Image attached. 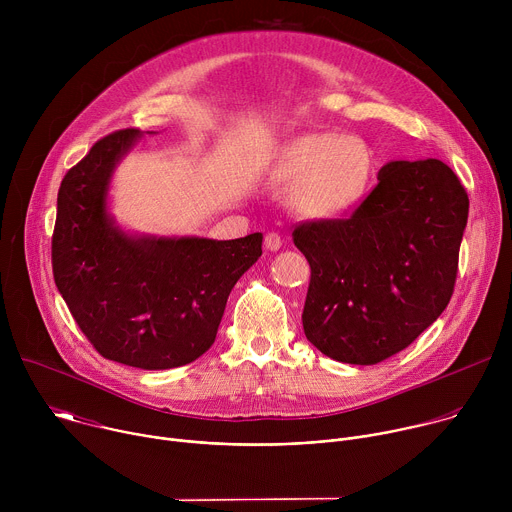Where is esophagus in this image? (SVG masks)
Returning a JSON list of instances; mask_svg holds the SVG:
<instances>
[{
  "label": "esophagus",
  "mask_w": 512,
  "mask_h": 512,
  "mask_svg": "<svg viewBox=\"0 0 512 512\" xmlns=\"http://www.w3.org/2000/svg\"><path fill=\"white\" fill-rule=\"evenodd\" d=\"M281 245H283V241L277 233H267L265 235V249L267 251H277V249H281Z\"/></svg>",
  "instance_id": "1"
}]
</instances>
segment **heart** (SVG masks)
<instances>
[{"label": "heart", "mask_w": 512, "mask_h": 512, "mask_svg": "<svg viewBox=\"0 0 512 512\" xmlns=\"http://www.w3.org/2000/svg\"><path fill=\"white\" fill-rule=\"evenodd\" d=\"M271 176L291 186L289 206L312 221H336L367 196L375 176V154L358 135L302 133L275 154Z\"/></svg>", "instance_id": "1"}]
</instances>
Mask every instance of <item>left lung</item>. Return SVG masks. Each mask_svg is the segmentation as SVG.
I'll use <instances>...</instances> for the list:
<instances>
[{"label": "left lung", "mask_w": 512, "mask_h": 512, "mask_svg": "<svg viewBox=\"0 0 512 512\" xmlns=\"http://www.w3.org/2000/svg\"><path fill=\"white\" fill-rule=\"evenodd\" d=\"M468 206L444 162H389L350 216L298 225L291 237L312 271L306 338L348 364L407 348L450 304Z\"/></svg>", "instance_id": "8db88e82"}]
</instances>
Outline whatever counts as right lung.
<instances>
[{
    "label": "right lung",
    "instance_id": "obj_1",
    "mask_svg": "<svg viewBox=\"0 0 512 512\" xmlns=\"http://www.w3.org/2000/svg\"><path fill=\"white\" fill-rule=\"evenodd\" d=\"M139 135V129L105 135L62 178L52 273L101 356L164 371L212 346L231 289L261 257L263 235L214 241L123 233L107 212V192L117 162Z\"/></svg>",
    "mask_w": 512,
    "mask_h": 512
}]
</instances>
